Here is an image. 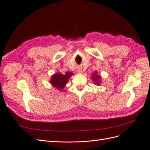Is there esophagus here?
Returning <instances> with one entry per match:
<instances>
[{"label":"esophagus","instance_id":"34e87169","mask_svg":"<svg viewBox=\"0 0 150 150\" xmlns=\"http://www.w3.org/2000/svg\"><path fill=\"white\" fill-rule=\"evenodd\" d=\"M78 72H79V73H82L83 71H78Z\"/></svg>","mask_w":150,"mask_h":150}]
</instances>
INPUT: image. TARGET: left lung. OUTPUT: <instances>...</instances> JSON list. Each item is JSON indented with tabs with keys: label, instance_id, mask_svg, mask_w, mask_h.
Instances as JSON below:
<instances>
[{
	"label": "left lung",
	"instance_id": "1",
	"mask_svg": "<svg viewBox=\"0 0 150 150\" xmlns=\"http://www.w3.org/2000/svg\"><path fill=\"white\" fill-rule=\"evenodd\" d=\"M92 80L94 81V84L97 86H99L101 83V76L98 74V71L92 72V76H91Z\"/></svg>",
	"mask_w": 150,
	"mask_h": 150
}]
</instances>
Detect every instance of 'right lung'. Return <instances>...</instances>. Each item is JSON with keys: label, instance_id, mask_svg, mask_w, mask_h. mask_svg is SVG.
Here are the masks:
<instances>
[{"label": "right lung", "instance_id": "1", "mask_svg": "<svg viewBox=\"0 0 150 150\" xmlns=\"http://www.w3.org/2000/svg\"><path fill=\"white\" fill-rule=\"evenodd\" d=\"M73 74V72H66L65 74H62L61 72L54 73L51 76L49 83L52 85V87L56 88L57 90L59 91H64L63 88L65 87L68 81Z\"/></svg>", "mask_w": 150, "mask_h": 150}]
</instances>
